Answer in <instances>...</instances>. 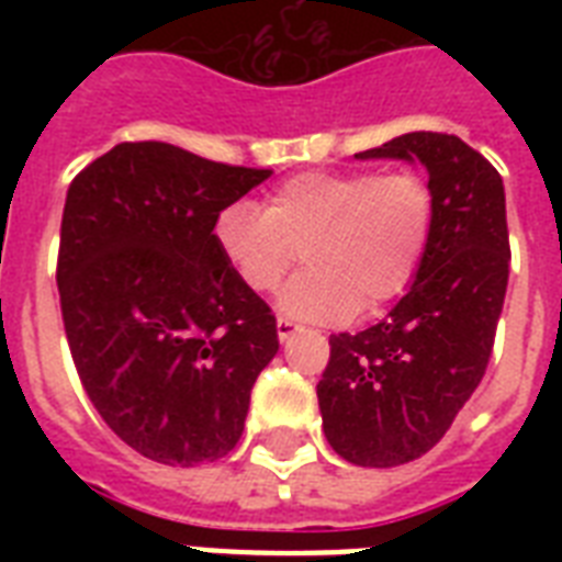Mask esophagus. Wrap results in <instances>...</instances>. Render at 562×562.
Returning <instances> with one entry per match:
<instances>
[{
    "label": "esophagus",
    "mask_w": 562,
    "mask_h": 562,
    "mask_svg": "<svg viewBox=\"0 0 562 562\" xmlns=\"http://www.w3.org/2000/svg\"><path fill=\"white\" fill-rule=\"evenodd\" d=\"M294 333H300V324H294L291 317H277V335H280V341H289Z\"/></svg>",
    "instance_id": "34e87169"
}]
</instances>
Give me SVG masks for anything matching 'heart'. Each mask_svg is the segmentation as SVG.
Returning a JSON list of instances; mask_svg holds the SVG:
<instances>
[{
  "label": "heart",
  "mask_w": 562,
  "mask_h": 562,
  "mask_svg": "<svg viewBox=\"0 0 562 562\" xmlns=\"http://www.w3.org/2000/svg\"><path fill=\"white\" fill-rule=\"evenodd\" d=\"M435 192L417 171H303L265 206L229 203L215 218V245L238 282L268 294L297 262L280 308L297 321L344 324L402 297L426 259Z\"/></svg>",
  "instance_id": "heart-1"
}]
</instances>
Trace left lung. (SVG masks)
Listing matches in <instances>:
<instances>
[{
    "label": "left lung",
    "instance_id": "left-lung-1",
    "mask_svg": "<svg viewBox=\"0 0 562 562\" xmlns=\"http://www.w3.org/2000/svg\"><path fill=\"white\" fill-rule=\"evenodd\" d=\"M356 157L419 160L435 192L414 285L375 326L333 335L317 382L335 452L356 467H400L440 443L484 379L510 273L505 187L452 134L414 131Z\"/></svg>",
    "mask_w": 562,
    "mask_h": 562
}]
</instances>
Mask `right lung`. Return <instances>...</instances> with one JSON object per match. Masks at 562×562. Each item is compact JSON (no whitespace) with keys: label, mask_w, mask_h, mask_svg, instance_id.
<instances>
[{"label":"right lung","mask_w":562,"mask_h":562,"mask_svg":"<svg viewBox=\"0 0 562 562\" xmlns=\"http://www.w3.org/2000/svg\"><path fill=\"white\" fill-rule=\"evenodd\" d=\"M271 169L119 143L75 175L57 250L69 352L101 419L169 467L218 461L280 350L277 317L215 245V218Z\"/></svg>","instance_id":"right-lung-1"}]
</instances>
